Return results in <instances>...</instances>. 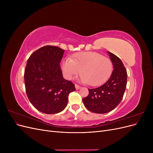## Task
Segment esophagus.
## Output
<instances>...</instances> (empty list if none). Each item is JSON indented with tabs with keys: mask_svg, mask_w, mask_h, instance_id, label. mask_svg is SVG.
<instances>
[{
	"mask_svg": "<svg viewBox=\"0 0 153 153\" xmlns=\"http://www.w3.org/2000/svg\"><path fill=\"white\" fill-rule=\"evenodd\" d=\"M75 88H76V90L80 89V88H81V87H80V85H77V84H75Z\"/></svg>",
	"mask_w": 153,
	"mask_h": 153,
	"instance_id": "1",
	"label": "esophagus"
}]
</instances>
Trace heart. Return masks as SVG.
Here are the masks:
<instances>
[{
  "label": "heart",
  "instance_id": "obj_1",
  "mask_svg": "<svg viewBox=\"0 0 153 153\" xmlns=\"http://www.w3.org/2000/svg\"><path fill=\"white\" fill-rule=\"evenodd\" d=\"M61 68L68 79H72L80 74L82 69L81 81L92 86L103 84L113 71L110 59L95 52H79L74 54L71 59H64Z\"/></svg>",
  "mask_w": 153,
  "mask_h": 153
}]
</instances>
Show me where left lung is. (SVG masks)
Here are the masks:
<instances>
[{
  "instance_id": "8db88e82",
  "label": "left lung",
  "mask_w": 153,
  "mask_h": 153,
  "mask_svg": "<svg viewBox=\"0 0 153 153\" xmlns=\"http://www.w3.org/2000/svg\"><path fill=\"white\" fill-rule=\"evenodd\" d=\"M114 70L103 85L89 89V94L82 101L87 110L96 114H106L117 107L121 102L127 84V72L121 60L107 52Z\"/></svg>"
}]
</instances>
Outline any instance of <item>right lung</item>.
I'll list each match as a JSON object with an SVG mask.
<instances>
[{"instance_id": "obj_1", "label": "right lung", "mask_w": 153, "mask_h": 153, "mask_svg": "<svg viewBox=\"0 0 153 153\" xmlns=\"http://www.w3.org/2000/svg\"><path fill=\"white\" fill-rule=\"evenodd\" d=\"M64 50L45 46L29 57L24 73L27 97L40 112L54 114L67 106L68 95L75 91L74 84L64 79L60 67Z\"/></svg>"}]
</instances>
